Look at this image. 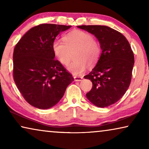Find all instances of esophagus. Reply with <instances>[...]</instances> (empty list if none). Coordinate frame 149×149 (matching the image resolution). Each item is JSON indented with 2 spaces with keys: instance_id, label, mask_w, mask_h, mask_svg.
Masks as SVG:
<instances>
[{
  "instance_id": "34e87169",
  "label": "esophagus",
  "mask_w": 149,
  "mask_h": 149,
  "mask_svg": "<svg viewBox=\"0 0 149 149\" xmlns=\"http://www.w3.org/2000/svg\"><path fill=\"white\" fill-rule=\"evenodd\" d=\"M74 79L75 81H81L82 80H83V77L81 76H77V77H74Z\"/></svg>"
}]
</instances>
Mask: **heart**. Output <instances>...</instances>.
<instances>
[{"label": "heart", "mask_w": 149, "mask_h": 149, "mask_svg": "<svg viewBox=\"0 0 149 149\" xmlns=\"http://www.w3.org/2000/svg\"><path fill=\"white\" fill-rule=\"evenodd\" d=\"M64 42L54 40L52 43L53 53L62 65L66 66L71 60V54H74V59L68 70L74 75L85 72L87 64L93 66L97 63L101 55V46L94 40L91 34L80 30L68 33L63 38Z\"/></svg>", "instance_id": "heart-1"}]
</instances>
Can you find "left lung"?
Returning <instances> with one entry per match:
<instances>
[{
  "instance_id": "1",
  "label": "left lung",
  "mask_w": 149,
  "mask_h": 149,
  "mask_svg": "<svg viewBox=\"0 0 149 149\" xmlns=\"http://www.w3.org/2000/svg\"><path fill=\"white\" fill-rule=\"evenodd\" d=\"M95 36L101 54L93 69L84 78L89 79L93 87L86 94L93 104L106 107L117 102L128 89L134 57L127 39L121 33L103 25H81Z\"/></svg>"
}]
</instances>
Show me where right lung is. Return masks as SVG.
I'll return each instance as SVG.
<instances>
[{
	"label": "right lung",
	"mask_w": 149,
	"mask_h": 149,
	"mask_svg": "<svg viewBox=\"0 0 149 149\" xmlns=\"http://www.w3.org/2000/svg\"><path fill=\"white\" fill-rule=\"evenodd\" d=\"M71 26L41 24L30 29L13 52V79L27 102L38 109L52 107L63 97L73 77L54 59L56 37Z\"/></svg>",
	"instance_id": "add662e5"
}]
</instances>
